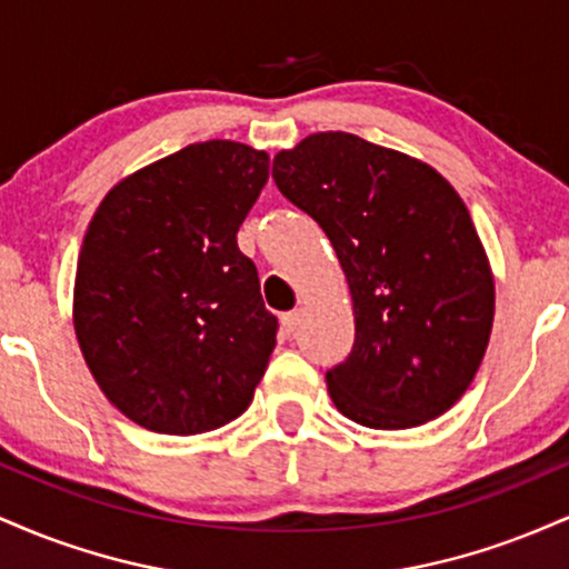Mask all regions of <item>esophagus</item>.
Segmentation results:
<instances>
[{
  "label": "esophagus",
  "mask_w": 569,
  "mask_h": 569,
  "mask_svg": "<svg viewBox=\"0 0 569 569\" xmlns=\"http://www.w3.org/2000/svg\"><path fill=\"white\" fill-rule=\"evenodd\" d=\"M299 323H302V312H299V310L283 312V316H280V329H283L286 337H291L293 331L299 329Z\"/></svg>",
  "instance_id": "1"
}]
</instances>
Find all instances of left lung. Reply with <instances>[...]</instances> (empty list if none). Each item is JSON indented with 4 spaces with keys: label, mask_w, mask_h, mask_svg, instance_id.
<instances>
[{
    "label": "left lung",
    "mask_w": 569,
    "mask_h": 569,
    "mask_svg": "<svg viewBox=\"0 0 569 569\" xmlns=\"http://www.w3.org/2000/svg\"><path fill=\"white\" fill-rule=\"evenodd\" d=\"M272 179L329 234L350 286L356 342L326 371L335 407L380 430L443 415L479 371L495 316L492 270L455 187L342 130L278 152Z\"/></svg>",
    "instance_id": "left-lung-1"
}]
</instances>
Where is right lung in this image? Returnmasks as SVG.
<instances>
[{"label": "right lung", "instance_id": "right-lung-1", "mask_svg": "<svg viewBox=\"0 0 569 569\" xmlns=\"http://www.w3.org/2000/svg\"><path fill=\"white\" fill-rule=\"evenodd\" d=\"M267 176V152L246 143H189L98 206L77 262L74 331L98 388L136 426L194 436L251 403L278 318L238 230Z\"/></svg>", "mask_w": 569, "mask_h": 569}]
</instances>
